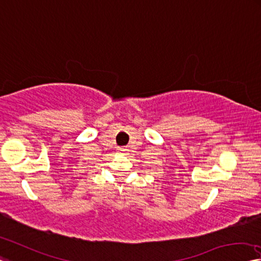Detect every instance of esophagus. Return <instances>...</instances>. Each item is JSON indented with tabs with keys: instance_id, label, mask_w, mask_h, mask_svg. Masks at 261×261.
Returning a JSON list of instances; mask_svg holds the SVG:
<instances>
[{
	"instance_id": "esophagus-1",
	"label": "esophagus",
	"mask_w": 261,
	"mask_h": 261,
	"mask_svg": "<svg viewBox=\"0 0 261 261\" xmlns=\"http://www.w3.org/2000/svg\"><path fill=\"white\" fill-rule=\"evenodd\" d=\"M117 151H118L119 153H126L127 151H129V148H127L126 146H122V147H118Z\"/></svg>"
}]
</instances>
